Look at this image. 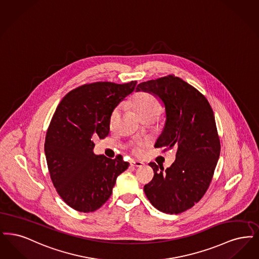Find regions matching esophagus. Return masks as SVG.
I'll return each instance as SVG.
<instances>
[{
    "label": "esophagus",
    "mask_w": 259,
    "mask_h": 259,
    "mask_svg": "<svg viewBox=\"0 0 259 259\" xmlns=\"http://www.w3.org/2000/svg\"><path fill=\"white\" fill-rule=\"evenodd\" d=\"M131 165L133 166H136V167H142L144 165V162L143 161H140V160H131Z\"/></svg>",
    "instance_id": "34e87169"
}]
</instances>
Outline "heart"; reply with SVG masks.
I'll use <instances>...</instances> for the list:
<instances>
[{
	"instance_id": "1",
	"label": "heart",
	"mask_w": 259,
	"mask_h": 259,
	"mask_svg": "<svg viewBox=\"0 0 259 259\" xmlns=\"http://www.w3.org/2000/svg\"><path fill=\"white\" fill-rule=\"evenodd\" d=\"M127 104H130L143 120H146L148 118H157L163 109L162 102L158 96L147 91H140L135 94ZM120 112V106H116L113 109L109 118V125L111 128H114L118 123ZM147 145L148 142L146 140H135L133 143V152L135 155H141L143 149Z\"/></svg>"
}]
</instances>
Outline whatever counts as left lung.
<instances>
[{
    "label": "left lung",
    "instance_id": "1",
    "mask_svg": "<svg viewBox=\"0 0 259 259\" xmlns=\"http://www.w3.org/2000/svg\"><path fill=\"white\" fill-rule=\"evenodd\" d=\"M136 90L157 95L165 106L166 123L155 147L177 150L169 168L149 163L154 178L145 194L159 211L180 214L202 198L214 175L221 143L213 109L199 91L173 74L142 82Z\"/></svg>",
    "mask_w": 259,
    "mask_h": 259
}]
</instances>
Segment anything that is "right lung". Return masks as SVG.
Returning <instances> with one entry per match:
<instances>
[{
  "mask_svg": "<svg viewBox=\"0 0 259 259\" xmlns=\"http://www.w3.org/2000/svg\"><path fill=\"white\" fill-rule=\"evenodd\" d=\"M136 84L81 85L63 98L51 119L45 144L50 178L61 198L76 211L101 208L111 196L117 177L130 165L120 155L114 159L95 155L92 139L108 135L113 109Z\"/></svg>",
  "mask_w": 259,
  "mask_h": 259,
  "instance_id": "obj_1",
  "label": "right lung"
}]
</instances>
